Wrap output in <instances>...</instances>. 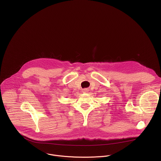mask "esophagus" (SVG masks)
<instances>
[{
  "label": "esophagus",
  "instance_id": "esophagus-1",
  "mask_svg": "<svg viewBox=\"0 0 161 161\" xmlns=\"http://www.w3.org/2000/svg\"><path fill=\"white\" fill-rule=\"evenodd\" d=\"M88 89L87 88H83V90H82V92H83V93H86V92H88Z\"/></svg>",
  "mask_w": 161,
  "mask_h": 161
}]
</instances>
